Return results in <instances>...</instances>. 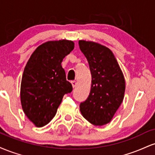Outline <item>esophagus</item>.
Wrapping results in <instances>:
<instances>
[{
    "label": "esophagus",
    "instance_id": "obj_1",
    "mask_svg": "<svg viewBox=\"0 0 155 155\" xmlns=\"http://www.w3.org/2000/svg\"><path fill=\"white\" fill-rule=\"evenodd\" d=\"M71 84H72V86L73 87H76V84H77V83H76V81H75V80H74V81H71Z\"/></svg>",
    "mask_w": 155,
    "mask_h": 155
}]
</instances>
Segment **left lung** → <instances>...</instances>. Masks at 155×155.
<instances>
[{"instance_id": "8db88e82", "label": "left lung", "mask_w": 155, "mask_h": 155, "mask_svg": "<svg viewBox=\"0 0 155 155\" xmlns=\"http://www.w3.org/2000/svg\"><path fill=\"white\" fill-rule=\"evenodd\" d=\"M79 48L87 60L92 75L91 90L80 104V111L88 122L102 126L111 122L124 98L125 81L113 52L92 41L80 40Z\"/></svg>"}]
</instances>
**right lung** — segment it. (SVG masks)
<instances>
[{
	"mask_svg": "<svg viewBox=\"0 0 155 155\" xmlns=\"http://www.w3.org/2000/svg\"><path fill=\"white\" fill-rule=\"evenodd\" d=\"M74 48L71 41H50L33 51L22 74L20 99L23 111L36 127L52 120L65 94L71 92L61 65Z\"/></svg>",
	"mask_w": 155,
	"mask_h": 155,
	"instance_id": "obj_1",
	"label": "right lung"
}]
</instances>
